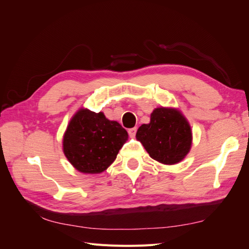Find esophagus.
<instances>
[{
    "instance_id": "34e87169",
    "label": "esophagus",
    "mask_w": 249,
    "mask_h": 249,
    "mask_svg": "<svg viewBox=\"0 0 249 249\" xmlns=\"http://www.w3.org/2000/svg\"><path fill=\"white\" fill-rule=\"evenodd\" d=\"M129 135H130V137H135V135H136V132H137V129L136 127H132V129H129Z\"/></svg>"
}]
</instances>
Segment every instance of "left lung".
<instances>
[{"mask_svg":"<svg viewBox=\"0 0 249 249\" xmlns=\"http://www.w3.org/2000/svg\"><path fill=\"white\" fill-rule=\"evenodd\" d=\"M136 138L152 159L166 165L183 161L192 145L191 126L176 108H156L149 124L139 126Z\"/></svg>","mask_w":249,"mask_h":249,"instance_id":"1","label":"left lung"}]
</instances>
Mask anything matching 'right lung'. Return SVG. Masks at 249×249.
Wrapping results in <instances>:
<instances>
[{
  "label": "right lung",
  "instance_id": "obj_1",
  "mask_svg": "<svg viewBox=\"0 0 249 249\" xmlns=\"http://www.w3.org/2000/svg\"><path fill=\"white\" fill-rule=\"evenodd\" d=\"M127 137L124 127L103 112L81 108L63 135V153L78 171L96 175L114 162Z\"/></svg>",
  "mask_w": 249,
  "mask_h": 249
}]
</instances>
